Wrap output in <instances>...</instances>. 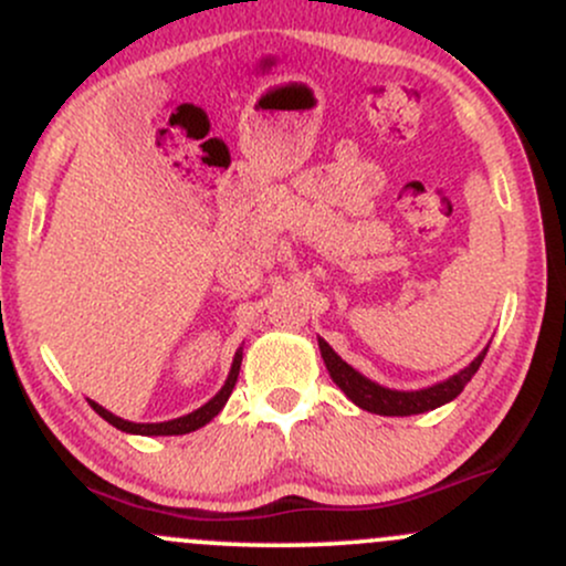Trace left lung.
Returning a JSON list of instances; mask_svg holds the SVG:
<instances>
[{"mask_svg": "<svg viewBox=\"0 0 566 566\" xmlns=\"http://www.w3.org/2000/svg\"><path fill=\"white\" fill-rule=\"evenodd\" d=\"M319 348H322V359L329 369V378L337 382L343 394L354 401L356 407L367 409V412L375 415H388V418H405V415H420L428 412V409H437L447 401H452L454 396L463 391L469 386V380L476 375L479 365L484 361L486 350L476 356L469 367L460 369L458 375H452L450 380L437 382V386L423 388V391H391V388H382L378 382L367 380L365 375L356 373L354 367L346 365L340 356L329 348V343H324L319 337Z\"/></svg>", "mask_w": 566, "mask_h": 566, "instance_id": "obj_1", "label": "left lung"}]
</instances>
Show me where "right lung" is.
<instances>
[{
  "mask_svg": "<svg viewBox=\"0 0 566 566\" xmlns=\"http://www.w3.org/2000/svg\"><path fill=\"white\" fill-rule=\"evenodd\" d=\"M239 367H242V350H237V356H233V365H231V373H229V380H226V386L220 388V391L212 396V399L207 401L205 407H199L197 412L184 415V418H178V420H167V423H129V420L116 418V415L108 412V409H103L101 405H95V401H90V407H93L103 420H108V423H112L114 428H119V431L140 433V437H180V433H191L205 423H210V420L216 418L220 409L226 407V401H229L233 386H237Z\"/></svg>",
  "mask_w": 566,
  "mask_h": 566,
  "instance_id": "1",
  "label": "right lung"
}]
</instances>
